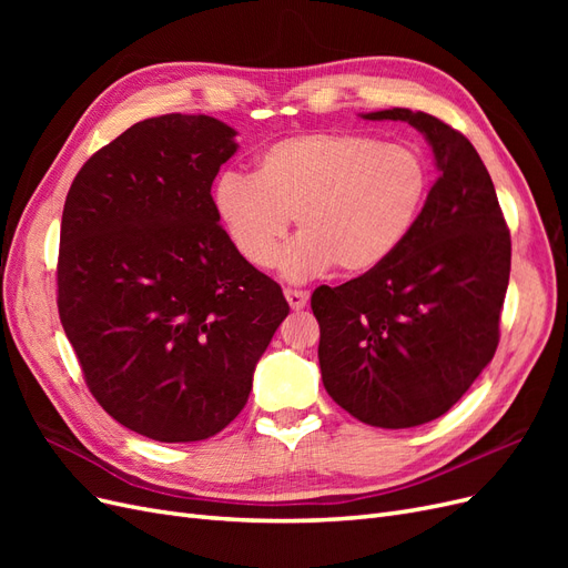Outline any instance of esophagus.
<instances>
[{"label": "esophagus", "instance_id": "obj_1", "mask_svg": "<svg viewBox=\"0 0 568 568\" xmlns=\"http://www.w3.org/2000/svg\"><path fill=\"white\" fill-rule=\"evenodd\" d=\"M284 296L291 305V311H303V307L307 305V298H311V294L307 291H296V288H286Z\"/></svg>", "mask_w": 568, "mask_h": 568}]
</instances>
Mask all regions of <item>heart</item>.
Returning <instances> with one entry per match:
<instances>
[{
	"mask_svg": "<svg viewBox=\"0 0 568 568\" xmlns=\"http://www.w3.org/2000/svg\"><path fill=\"white\" fill-rule=\"evenodd\" d=\"M428 165L419 151L369 134L305 132L257 153L253 180L227 173L213 205L232 246L257 270L277 261L296 220L298 239L280 261L291 282L332 265L365 274L403 246L422 213Z\"/></svg>",
	"mask_w": 568,
	"mask_h": 568,
	"instance_id": "obj_1",
	"label": "heart"
}]
</instances>
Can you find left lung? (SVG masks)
<instances>
[{"instance_id": "obj_1", "label": "left lung", "mask_w": 568, "mask_h": 568, "mask_svg": "<svg viewBox=\"0 0 568 568\" xmlns=\"http://www.w3.org/2000/svg\"><path fill=\"white\" fill-rule=\"evenodd\" d=\"M434 151L438 180L403 246L341 286H320L322 384L359 422L409 428L445 415L500 341L511 242L488 170L462 132L424 111L386 109Z\"/></svg>"}]
</instances>
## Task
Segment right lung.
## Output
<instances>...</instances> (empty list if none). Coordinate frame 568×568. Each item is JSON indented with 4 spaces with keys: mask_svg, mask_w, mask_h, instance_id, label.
Instances as JSON below:
<instances>
[{
    "mask_svg": "<svg viewBox=\"0 0 568 568\" xmlns=\"http://www.w3.org/2000/svg\"><path fill=\"white\" fill-rule=\"evenodd\" d=\"M234 136L211 115L146 118L80 168L63 205V332L97 403L161 443L222 432L288 315L217 225L211 186Z\"/></svg>",
    "mask_w": 568,
    "mask_h": 568,
    "instance_id": "obj_1",
    "label": "right lung"
}]
</instances>
